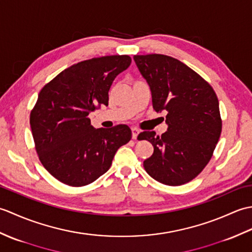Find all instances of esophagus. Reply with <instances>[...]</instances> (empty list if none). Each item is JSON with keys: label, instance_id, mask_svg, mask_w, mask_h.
Returning <instances> with one entry per match:
<instances>
[{"label": "esophagus", "instance_id": "34e87169", "mask_svg": "<svg viewBox=\"0 0 252 252\" xmlns=\"http://www.w3.org/2000/svg\"><path fill=\"white\" fill-rule=\"evenodd\" d=\"M132 137L133 140H136V137L138 135V133H140V131H138V129H136V127H132Z\"/></svg>", "mask_w": 252, "mask_h": 252}]
</instances>
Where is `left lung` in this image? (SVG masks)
I'll list each match as a JSON object with an SVG mask.
<instances>
[{"label": "left lung", "mask_w": 252, "mask_h": 252, "mask_svg": "<svg viewBox=\"0 0 252 252\" xmlns=\"http://www.w3.org/2000/svg\"><path fill=\"white\" fill-rule=\"evenodd\" d=\"M134 62L152 92L153 107L165 111L168 130L140 133L154 146L144 168L160 183L178 186L195 179L220 138L222 120L212 87L185 63L161 54L135 55Z\"/></svg>", "instance_id": "8db88e82"}]
</instances>
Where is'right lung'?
Masks as SVG:
<instances>
[{"label": "right lung", "instance_id": "add662e5", "mask_svg": "<svg viewBox=\"0 0 252 252\" xmlns=\"http://www.w3.org/2000/svg\"><path fill=\"white\" fill-rule=\"evenodd\" d=\"M130 65L127 55L83 61L40 91L30 114L32 136L41 163L62 183L91 184L108 171L118 148L131 140L127 126L95 129L88 117L100 105L108 106L112 82Z\"/></svg>", "mask_w": 252, "mask_h": 252}]
</instances>
